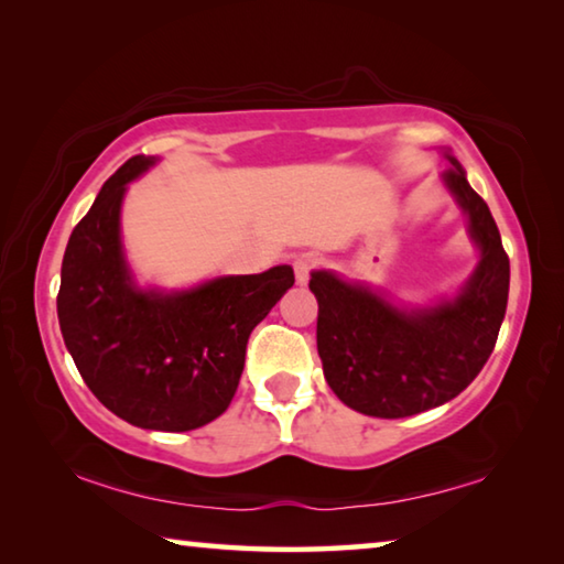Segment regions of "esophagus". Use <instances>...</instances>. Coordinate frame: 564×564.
Returning a JSON list of instances; mask_svg holds the SVG:
<instances>
[{
  "label": "esophagus",
  "instance_id": "obj_1",
  "mask_svg": "<svg viewBox=\"0 0 564 564\" xmlns=\"http://www.w3.org/2000/svg\"><path fill=\"white\" fill-rule=\"evenodd\" d=\"M318 269V256L316 253H303L299 256V259L293 261V271H295V281H299L301 285L308 283L311 273Z\"/></svg>",
  "mask_w": 564,
  "mask_h": 564
}]
</instances>
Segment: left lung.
Returning a JSON list of instances; mask_svg holds the SVG:
<instances>
[{
	"mask_svg": "<svg viewBox=\"0 0 564 564\" xmlns=\"http://www.w3.org/2000/svg\"><path fill=\"white\" fill-rule=\"evenodd\" d=\"M443 184L467 216L480 251L475 271L453 299L400 308L366 283L313 271L318 301V356L323 376L343 403L373 417H408L447 403L473 383L498 340L508 308L510 259L488 204L467 184L460 161Z\"/></svg>",
	"mask_w": 564,
	"mask_h": 564,
	"instance_id": "8db88e82",
	"label": "left lung"
}]
</instances>
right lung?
<instances>
[{
	"instance_id": "add662e5",
	"label": "right lung",
	"mask_w": 564,
	"mask_h": 564,
	"mask_svg": "<svg viewBox=\"0 0 564 564\" xmlns=\"http://www.w3.org/2000/svg\"><path fill=\"white\" fill-rule=\"evenodd\" d=\"M131 156L66 243L56 316L66 350L99 403L144 431L184 433L231 403L246 343L293 285L291 265L221 275L194 289H141L123 256L127 186L156 164Z\"/></svg>"
}]
</instances>
